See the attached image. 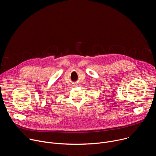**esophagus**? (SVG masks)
I'll return each mask as SVG.
<instances>
[{
    "label": "esophagus",
    "instance_id": "esophagus-1",
    "mask_svg": "<svg viewBox=\"0 0 156 156\" xmlns=\"http://www.w3.org/2000/svg\"><path fill=\"white\" fill-rule=\"evenodd\" d=\"M77 84H75V85H76V86H78V85H77Z\"/></svg>",
    "mask_w": 156,
    "mask_h": 156
}]
</instances>
